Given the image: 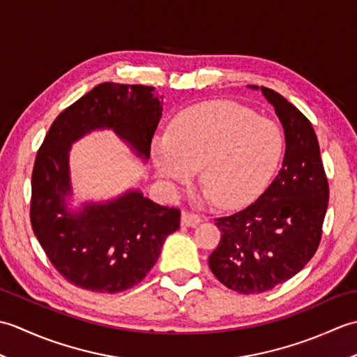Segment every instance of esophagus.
Masks as SVG:
<instances>
[{
	"mask_svg": "<svg viewBox=\"0 0 357 357\" xmlns=\"http://www.w3.org/2000/svg\"><path fill=\"white\" fill-rule=\"evenodd\" d=\"M199 222L201 218L198 215L188 213V211H183V213H181V224L185 227H196Z\"/></svg>",
	"mask_w": 357,
	"mask_h": 357,
	"instance_id": "1",
	"label": "esophagus"
}]
</instances>
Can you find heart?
Masks as SVG:
<instances>
[{
	"mask_svg": "<svg viewBox=\"0 0 357 357\" xmlns=\"http://www.w3.org/2000/svg\"><path fill=\"white\" fill-rule=\"evenodd\" d=\"M279 127L242 105L213 101L181 112L151 142V162L170 187L188 184L199 169L202 196L219 207L247 206L268 184L282 155Z\"/></svg>",
	"mask_w": 357,
	"mask_h": 357,
	"instance_id": "obj_1",
	"label": "heart"
}]
</instances>
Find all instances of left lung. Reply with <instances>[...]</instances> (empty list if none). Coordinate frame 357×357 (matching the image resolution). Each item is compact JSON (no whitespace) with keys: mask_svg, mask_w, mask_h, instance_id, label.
<instances>
[{"mask_svg":"<svg viewBox=\"0 0 357 357\" xmlns=\"http://www.w3.org/2000/svg\"><path fill=\"white\" fill-rule=\"evenodd\" d=\"M261 90L282 124V167L252 206L216 219L221 242L208 257L210 270L227 288L264 293L291 279L319 247L328 207V183L319 142L310 121L282 95Z\"/></svg>","mask_w":357,"mask_h":357,"instance_id":"8db88e82","label":"left lung"}]
</instances>
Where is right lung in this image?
Instances as JSON below:
<instances>
[{
  "label": "right lung",
  "mask_w": 357,
  "mask_h": 357,
  "mask_svg": "<svg viewBox=\"0 0 357 357\" xmlns=\"http://www.w3.org/2000/svg\"><path fill=\"white\" fill-rule=\"evenodd\" d=\"M155 87L102 82L53 121L36 153L30 222L61 275L96 293L128 290L146 278L165 238L179 229L178 208L162 207L139 188L116 198L70 207L72 144L95 130H112L142 162L162 115Z\"/></svg>",
  "instance_id": "right-lung-1"
}]
</instances>
